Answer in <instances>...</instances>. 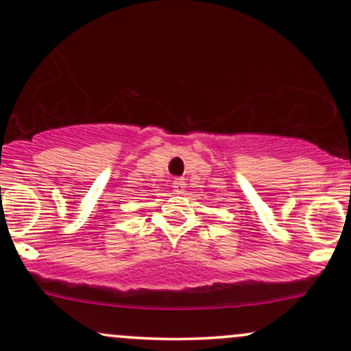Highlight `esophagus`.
Instances as JSON below:
<instances>
[{
    "label": "esophagus",
    "instance_id": "obj_1",
    "mask_svg": "<svg viewBox=\"0 0 351 351\" xmlns=\"http://www.w3.org/2000/svg\"><path fill=\"white\" fill-rule=\"evenodd\" d=\"M184 186H186V183H184L183 178H176L175 181H173V189H175L178 195H181V193L184 191Z\"/></svg>",
    "mask_w": 351,
    "mask_h": 351
}]
</instances>
